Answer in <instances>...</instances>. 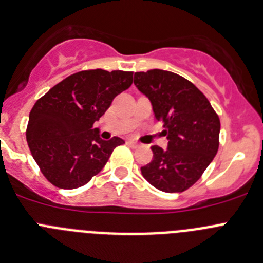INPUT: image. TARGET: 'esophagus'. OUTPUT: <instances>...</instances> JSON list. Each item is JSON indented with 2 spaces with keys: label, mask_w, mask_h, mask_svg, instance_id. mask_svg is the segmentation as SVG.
<instances>
[{
  "label": "esophagus",
  "mask_w": 263,
  "mask_h": 263,
  "mask_svg": "<svg viewBox=\"0 0 263 263\" xmlns=\"http://www.w3.org/2000/svg\"><path fill=\"white\" fill-rule=\"evenodd\" d=\"M127 144H128V145H131V146H135V148H136V146H139V144H137L136 141H134V140H128V141H127Z\"/></svg>",
  "instance_id": "obj_1"
}]
</instances>
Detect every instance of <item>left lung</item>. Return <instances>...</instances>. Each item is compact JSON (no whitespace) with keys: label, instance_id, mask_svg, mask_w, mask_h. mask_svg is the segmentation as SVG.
Returning <instances> with one entry per match:
<instances>
[{"label":"left lung","instance_id":"1","mask_svg":"<svg viewBox=\"0 0 263 263\" xmlns=\"http://www.w3.org/2000/svg\"><path fill=\"white\" fill-rule=\"evenodd\" d=\"M134 84L152 103L164 124L167 149L153 145V160L141 166L149 183L165 193H182L202 177L219 149L220 119L204 94L173 72H136Z\"/></svg>","mask_w":263,"mask_h":263}]
</instances>
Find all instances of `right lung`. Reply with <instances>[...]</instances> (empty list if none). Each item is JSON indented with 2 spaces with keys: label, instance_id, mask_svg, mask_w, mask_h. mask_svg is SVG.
<instances>
[{
  "label": "right lung",
  "instance_id": "obj_1",
  "mask_svg": "<svg viewBox=\"0 0 263 263\" xmlns=\"http://www.w3.org/2000/svg\"><path fill=\"white\" fill-rule=\"evenodd\" d=\"M132 72L81 70L49 89L28 117L26 139L40 172L59 189H77L97 176L120 137L93 128L112 99L132 85Z\"/></svg>",
  "mask_w": 263,
  "mask_h": 263
}]
</instances>
